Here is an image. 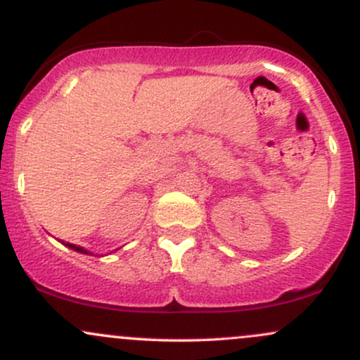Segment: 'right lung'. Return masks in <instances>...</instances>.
<instances>
[{"label":"right lung","mask_w":360,"mask_h":360,"mask_svg":"<svg viewBox=\"0 0 360 360\" xmlns=\"http://www.w3.org/2000/svg\"><path fill=\"white\" fill-rule=\"evenodd\" d=\"M62 243H64L65 247H69V249H72V250L79 252V254H89L88 250H86V249H82V247H79V245H74V243H69V242H62Z\"/></svg>","instance_id":"right-lung-1"}]
</instances>
